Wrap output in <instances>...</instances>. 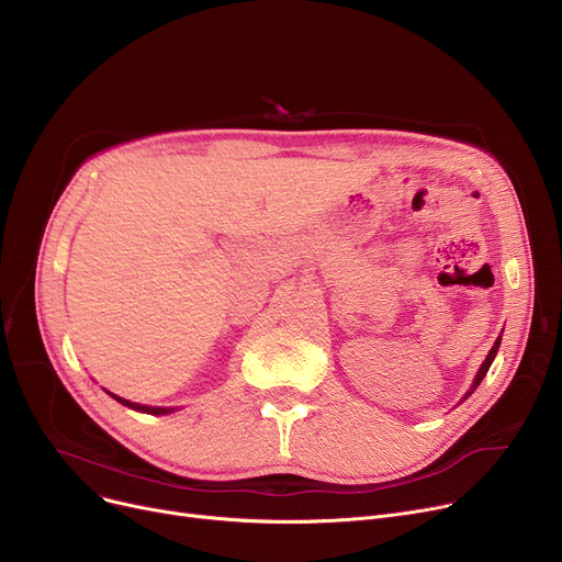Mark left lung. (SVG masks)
I'll return each mask as SVG.
<instances>
[{
    "label": "left lung",
    "instance_id": "8db88e82",
    "mask_svg": "<svg viewBox=\"0 0 562 562\" xmlns=\"http://www.w3.org/2000/svg\"><path fill=\"white\" fill-rule=\"evenodd\" d=\"M498 344H501V337H498V339L494 341V346H492V350H490V356L485 358L483 367L479 369V373H476V378H474V385H471V392H474V390H476V387L481 385V380H483V378H485V373L490 371V364H492V360H494V356H496V350H498ZM471 392H467V396H469ZM467 396H464V398H467Z\"/></svg>",
    "mask_w": 562,
    "mask_h": 562
}]
</instances>
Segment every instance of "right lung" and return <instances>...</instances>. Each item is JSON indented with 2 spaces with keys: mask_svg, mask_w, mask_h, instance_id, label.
<instances>
[{
  "mask_svg": "<svg viewBox=\"0 0 562 562\" xmlns=\"http://www.w3.org/2000/svg\"><path fill=\"white\" fill-rule=\"evenodd\" d=\"M111 394V392H109ZM117 403H123V405H127V407H132V409H140V412H147V415H168V412H172V409H168V407H147V405H138V403H132V401H125V398H121V396H115V394H111Z\"/></svg>",
  "mask_w": 562,
  "mask_h": 562,
  "instance_id": "add662e5",
  "label": "right lung"
}]
</instances>
